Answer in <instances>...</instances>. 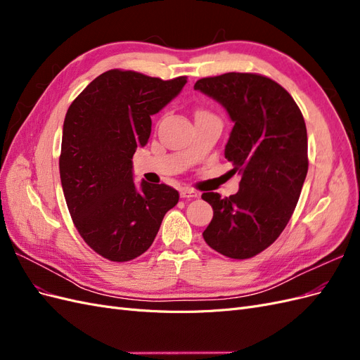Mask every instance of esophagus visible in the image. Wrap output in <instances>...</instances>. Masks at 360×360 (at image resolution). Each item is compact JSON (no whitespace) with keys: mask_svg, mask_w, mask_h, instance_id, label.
<instances>
[{"mask_svg":"<svg viewBox=\"0 0 360 360\" xmlns=\"http://www.w3.org/2000/svg\"><path fill=\"white\" fill-rule=\"evenodd\" d=\"M180 195H181V198H188V200L198 198V192L191 189V188H183L181 192H180Z\"/></svg>","mask_w":360,"mask_h":360,"instance_id":"obj_1","label":"esophagus"}]
</instances>
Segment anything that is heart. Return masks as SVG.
<instances>
[{"label": "heart", "instance_id": "1", "mask_svg": "<svg viewBox=\"0 0 360 360\" xmlns=\"http://www.w3.org/2000/svg\"><path fill=\"white\" fill-rule=\"evenodd\" d=\"M197 114H210V112H207V111H198Z\"/></svg>", "mask_w": 360, "mask_h": 360}]
</instances>
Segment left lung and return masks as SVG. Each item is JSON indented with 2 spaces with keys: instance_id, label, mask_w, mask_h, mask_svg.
Returning <instances> with one entry per match:
<instances>
[{
  "instance_id": "left-lung-1",
  "label": "left lung",
  "mask_w": 360,
  "mask_h": 360,
  "mask_svg": "<svg viewBox=\"0 0 360 360\" xmlns=\"http://www.w3.org/2000/svg\"><path fill=\"white\" fill-rule=\"evenodd\" d=\"M193 89L230 114L225 159L242 176L236 195H201L213 207L202 237L228 258H252L276 240L296 209L309 163L307 124L291 94L264 75L230 72L198 79Z\"/></svg>"
}]
</instances>
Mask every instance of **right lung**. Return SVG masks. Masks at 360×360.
I'll return each mask as SVG.
<instances>
[{"label": "right lung", "mask_w": 360, "mask_h": 360, "mask_svg": "<svg viewBox=\"0 0 360 360\" xmlns=\"http://www.w3.org/2000/svg\"><path fill=\"white\" fill-rule=\"evenodd\" d=\"M186 82L188 76L163 81L108 70L85 86L64 118L60 177L69 213L84 242L114 263L143 255L179 202V192L163 183L136 188L132 158L150 138V115Z\"/></svg>", "instance_id": "obj_1"}]
</instances>
